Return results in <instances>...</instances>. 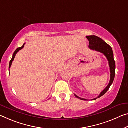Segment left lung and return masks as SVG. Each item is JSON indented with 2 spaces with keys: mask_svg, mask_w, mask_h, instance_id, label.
<instances>
[{
  "mask_svg": "<svg viewBox=\"0 0 128 128\" xmlns=\"http://www.w3.org/2000/svg\"><path fill=\"white\" fill-rule=\"evenodd\" d=\"M86 38H88L89 40V45L88 47L90 48V50H96L97 52H100L102 53L106 56V58L108 60L109 62V68H110V79L109 81V84L105 88L102 92H101L99 96L96 97V98L92 99V100H96L97 98H100V97L102 96L110 88V86L113 82L114 80V76H115V69H116V65H115V62L113 58V52L111 46L108 45L106 42H105L101 38L97 37L96 36L94 35H91V36H86ZM74 96H76L77 98H78L80 100H88L86 99L81 98L78 96H77L75 94Z\"/></svg>",
  "mask_w": 128,
  "mask_h": 128,
  "instance_id": "obj_1",
  "label": "left lung"
}]
</instances>
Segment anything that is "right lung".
<instances>
[{
  "mask_svg": "<svg viewBox=\"0 0 128 128\" xmlns=\"http://www.w3.org/2000/svg\"><path fill=\"white\" fill-rule=\"evenodd\" d=\"M24 44H25V43H24L23 45V46H21V47H19V48H18L16 50L15 52H14V54H13V56H12V58H11V60H10V65H9V70H10V67H11V65H12V62L14 61V58H15V56H16V54L18 53V52L19 51V50H22V48H23L24 46Z\"/></svg>",
  "mask_w": 128,
  "mask_h": 128,
  "instance_id": "right-lung-1",
  "label": "right lung"
}]
</instances>
